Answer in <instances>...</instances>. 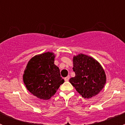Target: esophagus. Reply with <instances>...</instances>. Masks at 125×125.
Here are the masks:
<instances>
[{
	"mask_svg": "<svg viewBox=\"0 0 125 125\" xmlns=\"http://www.w3.org/2000/svg\"><path fill=\"white\" fill-rule=\"evenodd\" d=\"M69 79V76H67V77H66V78H64V81H68Z\"/></svg>",
	"mask_w": 125,
	"mask_h": 125,
	"instance_id": "34e87169",
	"label": "esophagus"
}]
</instances>
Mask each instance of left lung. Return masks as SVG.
<instances>
[{"label": "left lung", "instance_id": "obj_1", "mask_svg": "<svg viewBox=\"0 0 125 125\" xmlns=\"http://www.w3.org/2000/svg\"><path fill=\"white\" fill-rule=\"evenodd\" d=\"M75 76L69 82L84 98L95 96L103 89L106 82L104 70L98 61L84 54L73 59Z\"/></svg>", "mask_w": 125, "mask_h": 125}]
</instances>
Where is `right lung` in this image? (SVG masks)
Masks as SVG:
<instances>
[{"label": "right lung", "instance_id": "obj_1", "mask_svg": "<svg viewBox=\"0 0 125 125\" xmlns=\"http://www.w3.org/2000/svg\"><path fill=\"white\" fill-rule=\"evenodd\" d=\"M54 58L51 52L36 55L30 59L24 71L23 81L27 90L41 100H49L64 82L54 64Z\"/></svg>", "mask_w": 125, "mask_h": 125}]
</instances>
